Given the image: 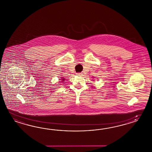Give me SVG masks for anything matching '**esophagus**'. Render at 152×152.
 I'll return each mask as SVG.
<instances>
[{"instance_id": "esophagus-1", "label": "esophagus", "mask_w": 152, "mask_h": 152, "mask_svg": "<svg viewBox=\"0 0 152 152\" xmlns=\"http://www.w3.org/2000/svg\"><path fill=\"white\" fill-rule=\"evenodd\" d=\"M76 74L78 75V76H82V74L81 73H76Z\"/></svg>"}]
</instances>
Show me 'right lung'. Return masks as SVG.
Instances as JSON below:
<instances>
[{
  "instance_id": "add662e5",
  "label": "right lung",
  "mask_w": 152,
  "mask_h": 152,
  "mask_svg": "<svg viewBox=\"0 0 152 152\" xmlns=\"http://www.w3.org/2000/svg\"><path fill=\"white\" fill-rule=\"evenodd\" d=\"M64 79H64V78H62V79H61V80H61V81H60V82H63V81L64 80Z\"/></svg>"
}]
</instances>
